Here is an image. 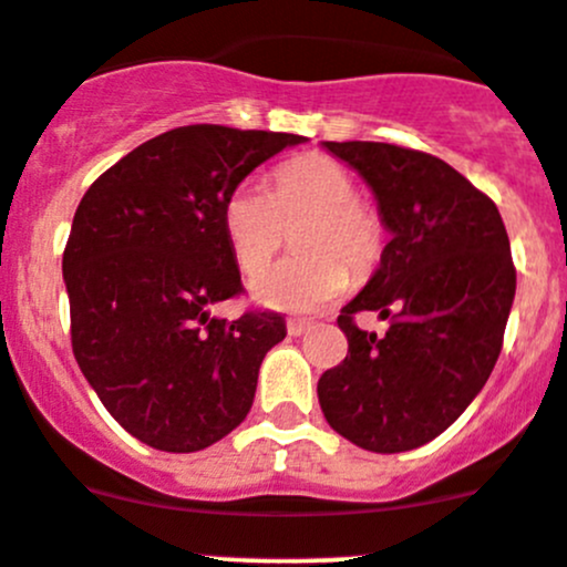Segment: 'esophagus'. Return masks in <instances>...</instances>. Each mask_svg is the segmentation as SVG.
<instances>
[{
	"label": "esophagus",
	"instance_id": "obj_1",
	"mask_svg": "<svg viewBox=\"0 0 567 567\" xmlns=\"http://www.w3.org/2000/svg\"><path fill=\"white\" fill-rule=\"evenodd\" d=\"M310 327H312L310 321H301V318H290V321H288V334L299 338V334L310 332Z\"/></svg>",
	"mask_w": 567,
	"mask_h": 567
}]
</instances>
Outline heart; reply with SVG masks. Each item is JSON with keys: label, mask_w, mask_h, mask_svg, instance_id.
I'll return each instance as SVG.
<instances>
[{"label": "heart", "mask_w": 567, "mask_h": 567, "mask_svg": "<svg viewBox=\"0 0 567 567\" xmlns=\"http://www.w3.org/2000/svg\"><path fill=\"white\" fill-rule=\"evenodd\" d=\"M305 221L296 229L301 255L279 260L251 279L260 305L288 312L327 307L354 277H368L384 251V221L357 196L346 166L323 155H301L274 172V194L260 183L235 185L221 205V229L235 260L246 274L266 266L279 249L285 221Z\"/></svg>", "instance_id": "b5f03b06"}]
</instances>
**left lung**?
Segmentation results:
<instances>
[{
  "label": "left lung",
  "instance_id": "8db88e82",
  "mask_svg": "<svg viewBox=\"0 0 567 567\" xmlns=\"http://www.w3.org/2000/svg\"><path fill=\"white\" fill-rule=\"evenodd\" d=\"M377 196L390 244L340 310L349 340L318 379L327 423L377 454L435 441L476 399L502 354L515 266L498 207L441 157L373 141H327ZM379 311L384 336L355 327Z\"/></svg>",
  "mask_w": 567,
  "mask_h": 567
}]
</instances>
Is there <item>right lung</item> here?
<instances>
[{
    "label": "right lung",
    "instance_id": "obj_1",
    "mask_svg": "<svg viewBox=\"0 0 567 567\" xmlns=\"http://www.w3.org/2000/svg\"><path fill=\"white\" fill-rule=\"evenodd\" d=\"M290 132L190 124L152 137L82 196L63 251L76 365L110 415L161 452H202L251 410L285 318L210 316L244 293L221 205Z\"/></svg>",
    "mask_w": 567,
    "mask_h": 567
}]
</instances>
